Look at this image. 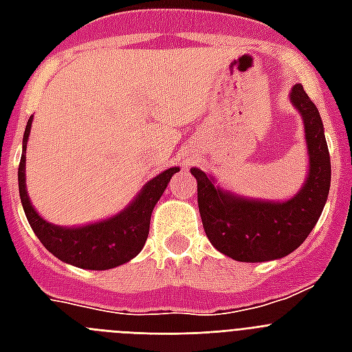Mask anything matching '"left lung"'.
I'll return each mask as SVG.
<instances>
[{
	"mask_svg": "<svg viewBox=\"0 0 352 352\" xmlns=\"http://www.w3.org/2000/svg\"><path fill=\"white\" fill-rule=\"evenodd\" d=\"M290 102L303 117L309 151V175L294 197L283 203L239 197L215 186L212 175L192 168L206 237L235 261L261 263L289 256L311 234L327 203L331 157L322 117L301 84L292 87Z\"/></svg>",
	"mask_w": 352,
	"mask_h": 352,
	"instance_id": "8db88e82",
	"label": "left lung"
}]
</instances>
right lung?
I'll use <instances>...</instances> for the list:
<instances>
[{
  "mask_svg": "<svg viewBox=\"0 0 352 352\" xmlns=\"http://www.w3.org/2000/svg\"><path fill=\"white\" fill-rule=\"evenodd\" d=\"M30 126H32V117L27 122L23 133V151H21L18 168V186L27 221L30 228L34 230L36 237L41 241V245L60 261L78 268H87V270H107V268H115L131 261L133 257L142 250L144 243L148 239L149 219H151L155 204L164 193L168 182L173 173L179 171V168H170L153 177L140 190L135 201L127 204V208L109 219L98 221L93 225L74 226V228L51 225L36 212L29 201L27 186H25V151H27Z\"/></svg>",
  "mask_w": 352,
  "mask_h": 352,
  "instance_id": "add662e5",
  "label": "right lung"
}]
</instances>
